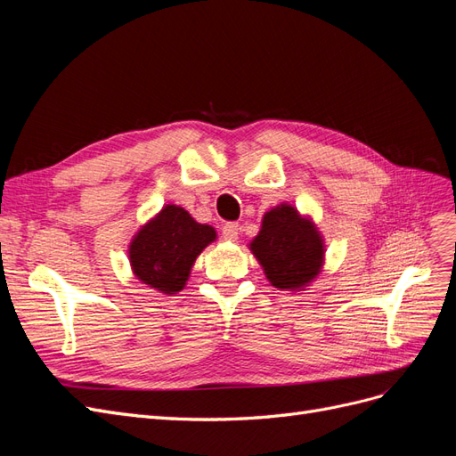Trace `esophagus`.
Instances as JSON below:
<instances>
[{"mask_svg": "<svg viewBox=\"0 0 456 456\" xmlns=\"http://www.w3.org/2000/svg\"><path fill=\"white\" fill-rule=\"evenodd\" d=\"M240 224L238 223H226L224 226H223V238L226 240V241H236L238 240V236H240Z\"/></svg>", "mask_w": 456, "mask_h": 456, "instance_id": "esophagus-1", "label": "esophagus"}]
</instances>
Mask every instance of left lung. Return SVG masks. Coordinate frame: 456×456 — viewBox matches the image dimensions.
Listing matches in <instances>:
<instances>
[{"instance_id": "1", "label": "left lung", "mask_w": 456, "mask_h": 456, "mask_svg": "<svg viewBox=\"0 0 456 456\" xmlns=\"http://www.w3.org/2000/svg\"><path fill=\"white\" fill-rule=\"evenodd\" d=\"M249 249L266 273V280L285 291H305L325 260V243L310 216L293 205L281 203L262 216L260 232Z\"/></svg>"}]
</instances>
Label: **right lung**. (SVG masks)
Wrapping results in <instances>:
<instances>
[{
    "mask_svg": "<svg viewBox=\"0 0 456 456\" xmlns=\"http://www.w3.org/2000/svg\"><path fill=\"white\" fill-rule=\"evenodd\" d=\"M215 240L213 226L196 223L183 207L165 205L133 236L131 270L154 291L176 295L184 289L196 258Z\"/></svg>",
    "mask_w": 456,
    "mask_h": 456,
    "instance_id": "obj_1",
    "label": "right lung"
}]
</instances>
